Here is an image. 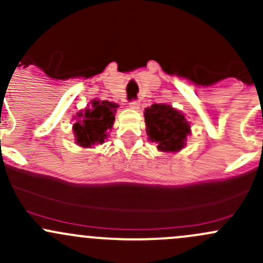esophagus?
Segmentation results:
<instances>
[{
    "instance_id": "34e87169",
    "label": "esophagus",
    "mask_w": 263,
    "mask_h": 263,
    "mask_svg": "<svg viewBox=\"0 0 263 263\" xmlns=\"http://www.w3.org/2000/svg\"><path fill=\"white\" fill-rule=\"evenodd\" d=\"M139 107H140L139 100H132V102H129V108H132V109H139Z\"/></svg>"
}]
</instances>
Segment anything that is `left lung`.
I'll use <instances>...</instances> for the list:
<instances>
[{
  "instance_id": "left-lung-1",
  "label": "left lung",
  "mask_w": 263,
  "mask_h": 263,
  "mask_svg": "<svg viewBox=\"0 0 263 263\" xmlns=\"http://www.w3.org/2000/svg\"><path fill=\"white\" fill-rule=\"evenodd\" d=\"M148 139L160 151H178L184 146L190 124L181 112L166 104H153L145 109Z\"/></svg>"
}]
</instances>
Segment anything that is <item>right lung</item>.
<instances>
[{
    "label": "right lung",
    "mask_w": 263,
    "mask_h": 263,
    "mask_svg": "<svg viewBox=\"0 0 263 263\" xmlns=\"http://www.w3.org/2000/svg\"><path fill=\"white\" fill-rule=\"evenodd\" d=\"M117 108L116 103L94 100L84 112H79L78 122L73 124L76 142L82 147L103 144L113 126Z\"/></svg>",
    "instance_id": "add662e5"
}]
</instances>
